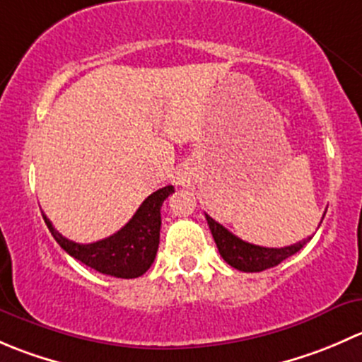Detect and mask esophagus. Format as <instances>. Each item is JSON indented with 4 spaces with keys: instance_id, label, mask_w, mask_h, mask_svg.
I'll list each match as a JSON object with an SVG mask.
<instances>
[{
    "instance_id": "obj_1",
    "label": "esophagus",
    "mask_w": 362,
    "mask_h": 362,
    "mask_svg": "<svg viewBox=\"0 0 362 362\" xmlns=\"http://www.w3.org/2000/svg\"><path fill=\"white\" fill-rule=\"evenodd\" d=\"M185 180H187V177H185L184 173L178 175V177H177V184H178V185H184V184H185Z\"/></svg>"
}]
</instances>
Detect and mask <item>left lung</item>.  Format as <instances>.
<instances>
[{
    "label": "left lung",
    "instance_id": "left-lung-1",
    "mask_svg": "<svg viewBox=\"0 0 362 362\" xmlns=\"http://www.w3.org/2000/svg\"><path fill=\"white\" fill-rule=\"evenodd\" d=\"M206 222L222 259L229 266L245 273L264 272V269L273 268V266H279L284 259L291 257L296 252L301 250L303 245H306V242H310V238H312L310 236V238L303 240V242L294 243V245L289 247H282V249H268V247H259L252 245L249 242H243L238 236L229 233L224 226L214 221L210 215H206Z\"/></svg>",
    "mask_w": 362,
    "mask_h": 362
}]
</instances>
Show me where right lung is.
<instances>
[{
	"label": "right lung",
	"instance_id": "right-lung-1",
	"mask_svg": "<svg viewBox=\"0 0 362 362\" xmlns=\"http://www.w3.org/2000/svg\"><path fill=\"white\" fill-rule=\"evenodd\" d=\"M171 192H175L173 185H166L152 192L120 231L94 243H76L64 238L59 231H56L47 215H42L61 249L66 250L76 261L103 275L115 279H136L151 268L158 254L160 206Z\"/></svg>",
	"mask_w": 362,
	"mask_h": 362
}]
</instances>
